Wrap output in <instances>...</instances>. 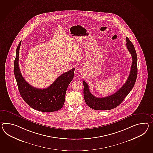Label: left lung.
<instances>
[{"label": "left lung", "mask_w": 153, "mask_h": 153, "mask_svg": "<svg viewBox=\"0 0 153 153\" xmlns=\"http://www.w3.org/2000/svg\"><path fill=\"white\" fill-rule=\"evenodd\" d=\"M127 49L131 53L132 57V63L131 66L130 74L126 83L116 93L107 97H98L94 96L91 93L88 84L83 81V96L87 105L90 108L96 110H110L116 108L123 102L124 99L131 92L133 88L137 79V55L134 45L131 40L126 37Z\"/></svg>", "instance_id": "1"}]
</instances>
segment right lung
Wrapping results in <instances>:
<instances>
[{
    "label": "right lung",
    "mask_w": 153,
    "mask_h": 153,
    "mask_svg": "<svg viewBox=\"0 0 153 153\" xmlns=\"http://www.w3.org/2000/svg\"><path fill=\"white\" fill-rule=\"evenodd\" d=\"M16 50L14 75L22 99L31 108L43 112H55L63 107L67 87L74 76L75 68L60 75L48 88L40 89L31 86L22 77L19 66V50Z\"/></svg>",
    "instance_id": "obj_1"
}]
</instances>
